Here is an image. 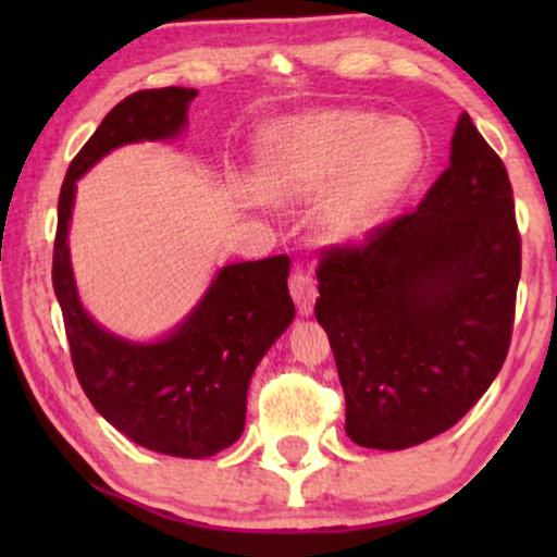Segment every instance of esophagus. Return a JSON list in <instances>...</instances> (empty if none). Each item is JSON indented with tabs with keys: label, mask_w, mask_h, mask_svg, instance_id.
<instances>
[{
	"label": "esophagus",
	"mask_w": 557,
	"mask_h": 557,
	"mask_svg": "<svg viewBox=\"0 0 557 557\" xmlns=\"http://www.w3.org/2000/svg\"><path fill=\"white\" fill-rule=\"evenodd\" d=\"M288 292H292V299L296 301V309H299L301 317H309L311 311H314V304H317V284L314 278L307 276V273L296 271L292 278H288Z\"/></svg>",
	"instance_id": "obj_1"
}]
</instances>
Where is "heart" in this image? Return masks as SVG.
Masks as SVG:
<instances>
[{
	"instance_id": "b5f03b06",
	"label": "heart",
	"mask_w": 557,
	"mask_h": 557,
	"mask_svg": "<svg viewBox=\"0 0 557 557\" xmlns=\"http://www.w3.org/2000/svg\"><path fill=\"white\" fill-rule=\"evenodd\" d=\"M423 164L413 124L355 109L281 121L258 141L253 187L269 202L319 193L314 227L326 243H360L383 223Z\"/></svg>"
}]
</instances>
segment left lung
<instances>
[{"label": "left lung", "instance_id": "1", "mask_svg": "<svg viewBox=\"0 0 557 557\" xmlns=\"http://www.w3.org/2000/svg\"><path fill=\"white\" fill-rule=\"evenodd\" d=\"M520 269L507 170L461 113L421 205L319 263L314 314L357 446L400 451L469 413L507 357Z\"/></svg>", "mask_w": 557, "mask_h": 557}]
</instances>
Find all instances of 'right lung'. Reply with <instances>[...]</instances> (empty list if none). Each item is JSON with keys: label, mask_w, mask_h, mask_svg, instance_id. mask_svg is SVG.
Returning <instances> with one entry per match:
<instances>
[{"label": "right lung", "mask_w": 557, "mask_h": 557, "mask_svg": "<svg viewBox=\"0 0 557 557\" xmlns=\"http://www.w3.org/2000/svg\"><path fill=\"white\" fill-rule=\"evenodd\" d=\"M195 96V88L177 86L139 90L106 113L67 166L52 253V288L83 393L134 444L182 459H205L240 438L253 370L294 322L286 284L292 261L271 256L223 265L197 307L170 334L132 342L103 330L83 309L67 227L75 182L124 144L180 136Z\"/></svg>", "instance_id": "add662e5"}]
</instances>
